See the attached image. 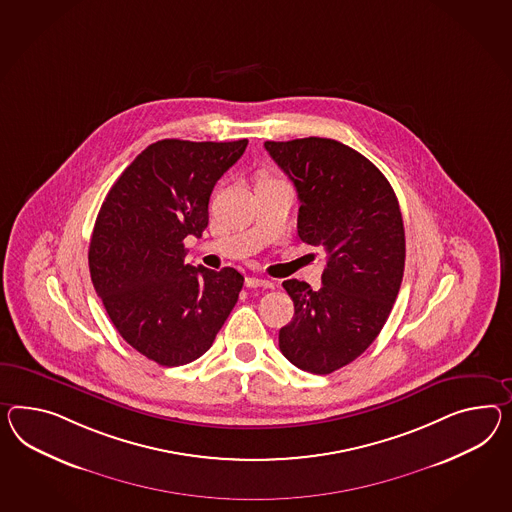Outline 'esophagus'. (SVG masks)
<instances>
[{
	"mask_svg": "<svg viewBox=\"0 0 512 512\" xmlns=\"http://www.w3.org/2000/svg\"><path fill=\"white\" fill-rule=\"evenodd\" d=\"M245 286L247 288H273V282L263 280V278H256V276H247L245 278Z\"/></svg>",
	"mask_w": 512,
	"mask_h": 512,
	"instance_id": "obj_1",
	"label": "esophagus"
}]
</instances>
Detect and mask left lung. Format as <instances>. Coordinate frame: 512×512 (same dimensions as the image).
<instances>
[{
    "label": "left lung",
    "mask_w": 512,
    "mask_h": 512,
    "mask_svg": "<svg viewBox=\"0 0 512 512\" xmlns=\"http://www.w3.org/2000/svg\"><path fill=\"white\" fill-rule=\"evenodd\" d=\"M301 200L297 234L327 250L323 286L282 282L295 315L280 328L293 366L328 375L351 364L379 336L405 271V228L394 189L362 154L334 139L267 141Z\"/></svg>",
    "instance_id": "obj_1"
}]
</instances>
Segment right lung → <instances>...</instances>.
Masks as SVG:
<instances>
[{"label":"right lung","instance_id":"1","mask_svg":"<svg viewBox=\"0 0 512 512\" xmlns=\"http://www.w3.org/2000/svg\"><path fill=\"white\" fill-rule=\"evenodd\" d=\"M247 145L158 141L120 174L96 217L92 286L118 334L159 366L200 358L236 306L245 278L185 263L184 239L202 236L211 191Z\"/></svg>","mask_w":512,"mask_h":512}]
</instances>
